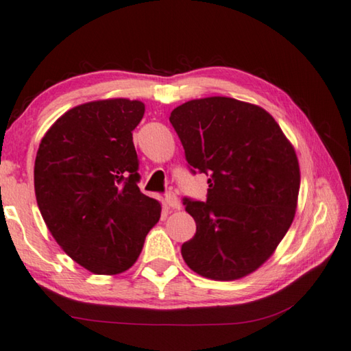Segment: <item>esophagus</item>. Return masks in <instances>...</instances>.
Here are the masks:
<instances>
[{"mask_svg": "<svg viewBox=\"0 0 351 351\" xmlns=\"http://www.w3.org/2000/svg\"><path fill=\"white\" fill-rule=\"evenodd\" d=\"M164 202H165V206H167L169 208H173V210H180L181 208V202H180V199H178V196L173 195V193L165 195Z\"/></svg>", "mask_w": 351, "mask_h": 351, "instance_id": "esophagus-1", "label": "esophagus"}]
</instances>
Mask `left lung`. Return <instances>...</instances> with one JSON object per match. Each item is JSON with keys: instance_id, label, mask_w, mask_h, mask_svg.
<instances>
[{"instance_id": "1", "label": "left lung", "mask_w": 351, "mask_h": 351, "mask_svg": "<svg viewBox=\"0 0 351 351\" xmlns=\"http://www.w3.org/2000/svg\"><path fill=\"white\" fill-rule=\"evenodd\" d=\"M192 171L208 175L207 201L186 199L195 237L186 264L213 281L258 270L296 213L301 171L295 147L263 107L227 97L187 101L170 113Z\"/></svg>"}]
</instances>
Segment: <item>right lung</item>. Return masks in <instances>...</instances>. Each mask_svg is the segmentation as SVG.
Segmentation results:
<instances>
[{"instance_id":"obj_1","label":"right lung","mask_w":351,"mask_h":351,"mask_svg":"<svg viewBox=\"0 0 351 351\" xmlns=\"http://www.w3.org/2000/svg\"><path fill=\"white\" fill-rule=\"evenodd\" d=\"M138 99L90 101L67 110L36 152V202L55 241L95 275H119L136 263L161 204L138 187L132 132Z\"/></svg>"}]
</instances>
